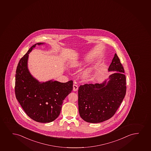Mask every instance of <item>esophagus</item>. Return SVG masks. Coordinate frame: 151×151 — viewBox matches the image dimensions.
I'll return each mask as SVG.
<instances>
[{
  "label": "esophagus",
  "mask_w": 151,
  "mask_h": 151,
  "mask_svg": "<svg viewBox=\"0 0 151 151\" xmlns=\"http://www.w3.org/2000/svg\"><path fill=\"white\" fill-rule=\"evenodd\" d=\"M78 86L76 85V84H73V90L74 91H76L77 90H78Z\"/></svg>",
  "instance_id": "1"
}]
</instances>
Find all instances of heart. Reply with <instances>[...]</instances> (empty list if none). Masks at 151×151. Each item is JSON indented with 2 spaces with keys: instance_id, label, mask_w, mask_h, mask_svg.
Here are the masks:
<instances>
[{
  "instance_id": "1",
  "label": "heart",
  "mask_w": 151,
  "mask_h": 151,
  "mask_svg": "<svg viewBox=\"0 0 151 151\" xmlns=\"http://www.w3.org/2000/svg\"><path fill=\"white\" fill-rule=\"evenodd\" d=\"M85 60H80V61H76L73 62L71 64V66L73 68H76L80 67L85 64ZM93 70V67H88L85 69L81 73V76L83 78L84 80H88L91 78L92 76V73Z\"/></svg>"
}]
</instances>
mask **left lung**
<instances>
[{
  "label": "left lung",
  "instance_id": "left-lung-1",
  "mask_svg": "<svg viewBox=\"0 0 151 151\" xmlns=\"http://www.w3.org/2000/svg\"><path fill=\"white\" fill-rule=\"evenodd\" d=\"M108 71L116 72L101 83L86 84L78 88V112L81 117L86 122L99 123L110 119L124 99L126 76L116 54Z\"/></svg>",
  "mask_w": 151,
  "mask_h": 151
}]
</instances>
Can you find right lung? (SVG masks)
<instances>
[{
  "label": "right lung",
  "mask_w": 151,
  "mask_h": 151,
  "mask_svg": "<svg viewBox=\"0 0 151 151\" xmlns=\"http://www.w3.org/2000/svg\"><path fill=\"white\" fill-rule=\"evenodd\" d=\"M32 45L21 58L16 71L15 95L26 114L37 122L48 123L55 120L61 112L63 101L72 91L73 81L61 83L54 80L39 82L28 68L29 54Z\"/></svg>",
  "instance_id": "obj_1"
}]
</instances>
